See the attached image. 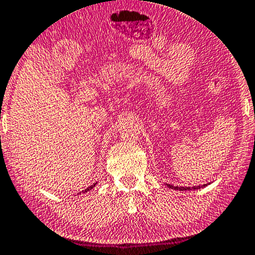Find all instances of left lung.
I'll return each mask as SVG.
<instances>
[{
	"label": "left lung",
	"mask_w": 255,
	"mask_h": 255,
	"mask_svg": "<svg viewBox=\"0 0 255 255\" xmlns=\"http://www.w3.org/2000/svg\"><path fill=\"white\" fill-rule=\"evenodd\" d=\"M170 188H172V189H176V190H191V189H199V188H204L205 185H199V187H172V185H168Z\"/></svg>",
	"instance_id": "1"
}]
</instances>
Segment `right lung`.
I'll list each match as a JSON object with an SVG mask.
<instances>
[{
  "instance_id": "1",
  "label": "right lung",
  "mask_w": 255,
  "mask_h": 255,
  "mask_svg": "<svg viewBox=\"0 0 255 255\" xmlns=\"http://www.w3.org/2000/svg\"><path fill=\"white\" fill-rule=\"evenodd\" d=\"M95 184H96V183H94V184H93V185H90V187H89V188H87V189H85V190H84V193H87V191H88V190H91V189H93V188H94V187H95Z\"/></svg>"
}]
</instances>
